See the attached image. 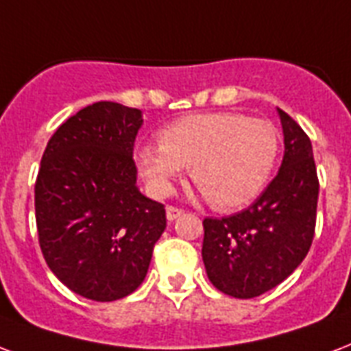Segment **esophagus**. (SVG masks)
Segmentation results:
<instances>
[{"label": "esophagus", "mask_w": 351, "mask_h": 351, "mask_svg": "<svg viewBox=\"0 0 351 351\" xmlns=\"http://www.w3.org/2000/svg\"><path fill=\"white\" fill-rule=\"evenodd\" d=\"M165 211H167V221H176V219L184 213L180 208H175V206H167V210Z\"/></svg>", "instance_id": "34e87169"}]
</instances>
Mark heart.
Wrapping results in <instances>:
<instances>
[{"label": "heart", "mask_w": 351, "mask_h": 351, "mask_svg": "<svg viewBox=\"0 0 351 351\" xmlns=\"http://www.w3.org/2000/svg\"><path fill=\"white\" fill-rule=\"evenodd\" d=\"M280 151L278 128L234 112L182 117L160 132V143L138 149L141 176L156 195H169L184 167L217 210H234L261 193Z\"/></svg>", "instance_id": "b5f03b06"}]
</instances>
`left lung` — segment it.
<instances>
[{
  "label": "left lung",
  "mask_w": 351,
  "mask_h": 351,
  "mask_svg": "<svg viewBox=\"0 0 351 351\" xmlns=\"http://www.w3.org/2000/svg\"><path fill=\"white\" fill-rule=\"evenodd\" d=\"M282 165L258 200L223 219H204L202 261L210 282L234 298H256L291 276L311 247L318 178L313 147L293 117L278 108Z\"/></svg>",
  "instance_id": "1"
}]
</instances>
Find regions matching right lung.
<instances>
[{
  "instance_id": "obj_1",
  "label": "right lung",
  "mask_w": 351,
  "mask_h": 351,
  "mask_svg": "<svg viewBox=\"0 0 351 351\" xmlns=\"http://www.w3.org/2000/svg\"><path fill=\"white\" fill-rule=\"evenodd\" d=\"M143 114L99 101L60 125L34 186L40 248L51 272L88 300L112 302L145 280L165 208L141 193L132 160Z\"/></svg>"
}]
</instances>
